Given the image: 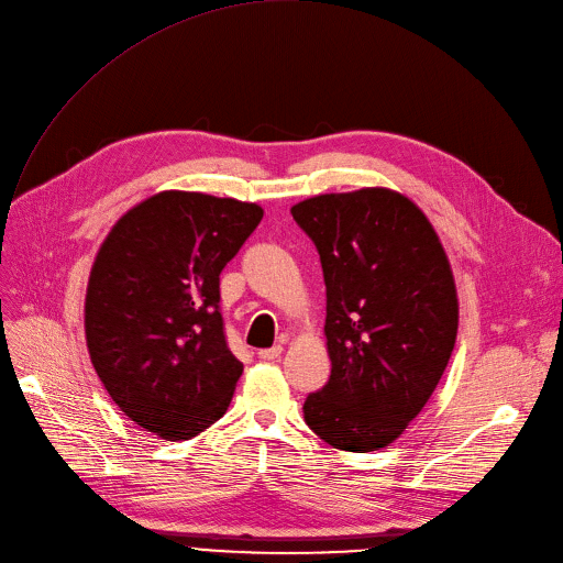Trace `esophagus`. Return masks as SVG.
<instances>
[{"label": "esophagus", "instance_id": "obj_1", "mask_svg": "<svg viewBox=\"0 0 563 563\" xmlns=\"http://www.w3.org/2000/svg\"><path fill=\"white\" fill-rule=\"evenodd\" d=\"M280 353H283V346L262 349V351H257V357H260L262 362H272V360H278V357H280Z\"/></svg>", "mask_w": 563, "mask_h": 563}]
</instances>
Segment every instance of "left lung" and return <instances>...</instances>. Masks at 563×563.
Instances as JSON below:
<instances>
[{"instance_id": "1", "label": "left lung", "mask_w": 563, "mask_h": 563, "mask_svg": "<svg viewBox=\"0 0 563 563\" xmlns=\"http://www.w3.org/2000/svg\"><path fill=\"white\" fill-rule=\"evenodd\" d=\"M291 217L321 257L332 364L306 398V423L340 451H380L419 417L453 355L451 260L426 212L389 187L317 195Z\"/></svg>"}]
</instances>
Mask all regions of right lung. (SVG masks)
Segmentation results:
<instances>
[{"mask_svg": "<svg viewBox=\"0 0 563 563\" xmlns=\"http://www.w3.org/2000/svg\"><path fill=\"white\" fill-rule=\"evenodd\" d=\"M262 214L257 203L165 190L101 242L86 344L106 391L142 430L185 441L227 415L244 364L223 340L219 274Z\"/></svg>", "mask_w": 563, "mask_h": 563, "instance_id": "obj_1", "label": "right lung"}]
</instances>
